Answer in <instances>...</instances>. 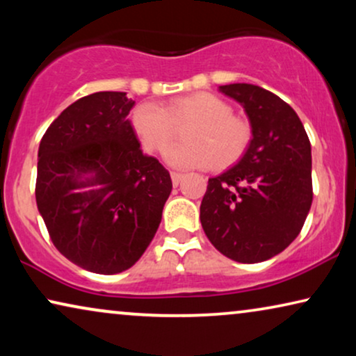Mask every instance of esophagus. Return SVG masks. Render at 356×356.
Instances as JSON below:
<instances>
[{"mask_svg": "<svg viewBox=\"0 0 356 356\" xmlns=\"http://www.w3.org/2000/svg\"><path fill=\"white\" fill-rule=\"evenodd\" d=\"M183 175L181 173H177V172H172V181H173V186H178V183L181 181Z\"/></svg>", "mask_w": 356, "mask_h": 356, "instance_id": "34e87169", "label": "esophagus"}]
</instances>
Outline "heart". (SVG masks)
Masks as SVG:
<instances>
[{
	"label": "heart",
	"instance_id": "b5f03b06",
	"mask_svg": "<svg viewBox=\"0 0 356 356\" xmlns=\"http://www.w3.org/2000/svg\"><path fill=\"white\" fill-rule=\"evenodd\" d=\"M184 129V144L165 152L175 168L225 170L241 160L250 147L251 128L240 116L232 115L227 102L209 92L179 97L160 108L140 104L131 115V124L147 152H162Z\"/></svg>",
	"mask_w": 356,
	"mask_h": 356
}]
</instances>
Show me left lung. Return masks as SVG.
I'll use <instances>...</instances> for the list:
<instances>
[{
  "mask_svg": "<svg viewBox=\"0 0 356 356\" xmlns=\"http://www.w3.org/2000/svg\"><path fill=\"white\" fill-rule=\"evenodd\" d=\"M218 90L245 108L252 139L235 167L209 178L201 223L223 256L262 262L303 228L313 202L311 144L295 110L272 92L252 84Z\"/></svg>",
  "mask_w": 356,
  "mask_h": 356,
  "instance_id": "1",
  "label": "left lung"
}]
</instances>
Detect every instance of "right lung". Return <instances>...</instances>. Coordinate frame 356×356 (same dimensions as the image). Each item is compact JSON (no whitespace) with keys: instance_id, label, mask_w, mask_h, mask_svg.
Here are the masks:
<instances>
[{"instance_id":"right-lung-1","label":"right lung","mask_w":356,"mask_h":356,"mask_svg":"<svg viewBox=\"0 0 356 356\" xmlns=\"http://www.w3.org/2000/svg\"><path fill=\"white\" fill-rule=\"evenodd\" d=\"M133 105L126 92L82 97L48 126L38 147L35 199L53 245L95 274L139 261L172 193L168 170L140 150L128 120Z\"/></svg>"}]
</instances>
